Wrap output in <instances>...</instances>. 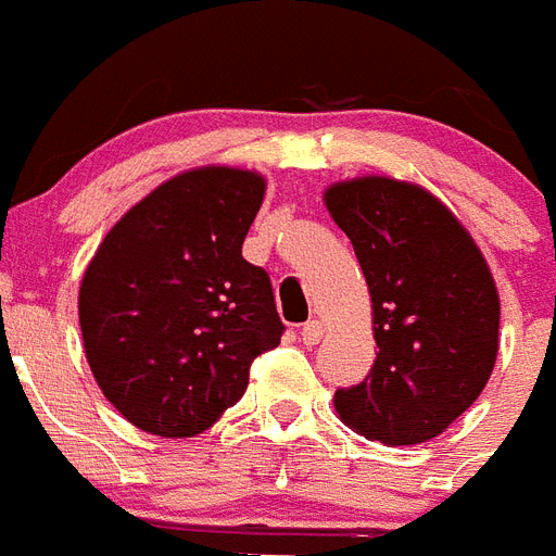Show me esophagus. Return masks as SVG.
Listing matches in <instances>:
<instances>
[{
    "label": "esophagus",
    "instance_id": "34e87169",
    "mask_svg": "<svg viewBox=\"0 0 556 556\" xmlns=\"http://www.w3.org/2000/svg\"><path fill=\"white\" fill-rule=\"evenodd\" d=\"M320 337H324V324L320 320H306L301 329V340L306 345H317L320 343Z\"/></svg>",
    "mask_w": 556,
    "mask_h": 556
}]
</instances>
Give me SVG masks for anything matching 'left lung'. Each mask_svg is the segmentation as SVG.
Listing matches in <instances>:
<instances>
[{"label": "left lung", "instance_id": "1", "mask_svg": "<svg viewBox=\"0 0 556 556\" xmlns=\"http://www.w3.org/2000/svg\"><path fill=\"white\" fill-rule=\"evenodd\" d=\"M326 207L363 267L379 349L359 386L337 388V414L382 444L433 439L495 368L501 301L490 267L462 222L419 185L337 182Z\"/></svg>", "mask_w": 556, "mask_h": 556}]
</instances>
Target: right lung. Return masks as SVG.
I'll list each match as a JSON object with an SVG mask.
<instances>
[{
  "label": "right lung",
  "mask_w": 556,
  "mask_h": 556,
  "mask_svg": "<svg viewBox=\"0 0 556 556\" xmlns=\"http://www.w3.org/2000/svg\"><path fill=\"white\" fill-rule=\"evenodd\" d=\"M261 199L253 170H185L89 261L78 295L89 368L146 433L207 430L244 396L253 359L281 343L269 275L241 255Z\"/></svg>",
  "instance_id": "obj_1"
}]
</instances>
